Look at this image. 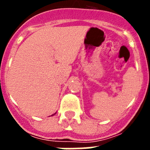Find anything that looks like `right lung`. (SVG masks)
<instances>
[{"label": "right lung", "mask_w": 150, "mask_h": 150, "mask_svg": "<svg viewBox=\"0 0 150 150\" xmlns=\"http://www.w3.org/2000/svg\"><path fill=\"white\" fill-rule=\"evenodd\" d=\"M54 115V114H53ZM53 115H52V116H53Z\"/></svg>", "instance_id": "right-lung-1"}]
</instances>
